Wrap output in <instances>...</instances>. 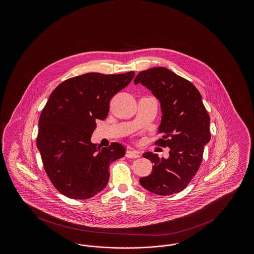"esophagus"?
Here are the masks:
<instances>
[{
  "label": "esophagus",
  "instance_id": "obj_1",
  "mask_svg": "<svg viewBox=\"0 0 254 254\" xmlns=\"http://www.w3.org/2000/svg\"><path fill=\"white\" fill-rule=\"evenodd\" d=\"M126 156L127 158H130V159H136V158L140 157L139 152H138V151H136V150H133V149H128V150H127Z\"/></svg>",
  "mask_w": 254,
  "mask_h": 254
}]
</instances>
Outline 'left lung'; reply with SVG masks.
<instances>
[{"mask_svg": "<svg viewBox=\"0 0 254 254\" xmlns=\"http://www.w3.org/2000/svg\"><path fill=\"white\" fill-rule=\"evenodd\" d=\"M134 84L149 89L161 104L162 120L156 145L169 147V157L145 152L153 163L151 173L140 179L141 186L158 195L178 193L185 190L200 168L204 146L210 140L209 122L202 96L192 83L166 67L139 73Z\"/></svg>", "mask_w": 254, "mask_h": 254, "instance_id": "left-lung-1", "label": "left lung"}]
</instances>
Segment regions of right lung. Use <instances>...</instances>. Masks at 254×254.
<instances>
[{
    "instance_id": "add662e5",
    "label": "right lung",
    "mask_w": 254,
    "mask_h": 254,
    "mask_svg": "<svg viewBox=\"0 0 254 254\" xmlns=\"http://www.w3.org/2000/svg\"><path fill=\"white\" fill-rule=\"evenodd\" d=\"M134 75L86 73L65 80L50 94L39 119L37 147L60 193L85 200L108 185L109 165L124 157L126 148L115 142L100 148L90 139L97 119L108 117L111 98Z\"/></svg>"
}]
</instances>
